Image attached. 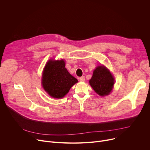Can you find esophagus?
I'll use <instances>...</instances> for the list:
<instances>
[{"mask_svg":"<svg viewBox=\"0 0 150 150\" xmlns=\"http://www.w3.org/2000/svg\"><path fill=\"white\" fill-rule=\"evenodd\" d=\"M79 80H80V81H81V82H83V81H85V77H84V76H81V77H80Z\"/></svg>","mask_w":150,"mask_h":150,"instance_id":"34e87169","label":"esophagus"}]
</instances>
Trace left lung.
I'll return each mask as SVG.
<instances>
[{
  "mask_svg": "<svg viewBox=\"0 0 150 150\" xmlns=\"http://www.w3.org/2000/svg\"><path fill=\"white\" fill-rule=\"evenodd\" d=\"M94 90L100 96L109 95L112 91L115 80L110 71L104 66H99L94 71L89 81Z\"/></svg>",
  "mask_w": 150,
  "mask_h": 150,
  "instance_id": "left-lung-1",
  "label": "left lung"
}]
</instances>
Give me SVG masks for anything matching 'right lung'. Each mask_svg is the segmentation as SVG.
Here are the masks:
<instances>
[{
  "label": "right lung",
  "instance_id": "1",
  "mask_svg": "<svg viewBox=\"0 0 150 150\" xmlns=\"http://www.w3.org/2000/svg\"><path fill=\"white\" fill-rule=\"evenodd\" d=\"M76 82L77 79L65 68L63 60H49L47 63L42 73V85L51 97L56 98L63 97Z\"/></svg>",
  "mask_w": 150,
  "mask_h": 150
}]
</instances>
